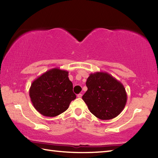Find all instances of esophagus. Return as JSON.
<instances>
[{"label": "esophagus", "mask_w": 158, "mask_h": 158, "mask_svg": "<svg viewBox=\"0 0 158 158\" xmlns=\"http://www.w3.org/2000/svg\"><path fill=\"white\" fill-rule=\"evenodd\" d=\"M82 97V94H81V93H79V94L77 95V98H81Z\"/></svg>", "instance_id": "34e87169"}]
</instances>
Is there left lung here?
<instances>
[{"mask_svg":"<svg viewBox=\"0 0 158 158\" xmlns=\"http://www.w3.org/2000/svg\"><path fill=\"white\" fill-rule=\"evenodd\" d=\"M87 91L82 96L90 111L101 120H110L123 110L127 102L124 85L107 73H91L87 79Z\"/></svg>","mask_w":158,"mask_h":158,"instance_id":"left-lung-1","label":"left lung"}]
</instances>
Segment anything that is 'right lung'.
<instances>
[{
    "instance_id": "1",
    "label": "right lung",
    "mask_w": 158,
    "mask_h": 158,
    "mask_svg": "<svg viewBox=\"0 0 158 158\" xmlns=\"http://www.w3.org/2000/svg\"><path fill=\"white\" fill-rule=\"evenodd\" d=\"M68 72L53 68L37 77L32 83L29 95L35 109L47 117H54L68 109L76 98Z\"/></svg>"
}]
</instances>
